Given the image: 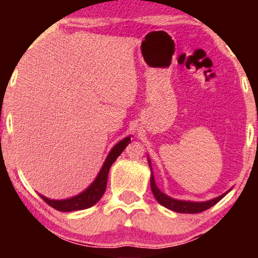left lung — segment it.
<instances>
[{
    "instance_id": "left-lung-1",
    "label": "left lung",
    "mask_w": 258,
    "mask_h": 258,
    "mask_svg": "<svg viewBox=\"0 0 258 258\" xmlns=\"http://www.w3.org/2000/svg\"><path fill=\"white\" fill-rule=\"evenodd\" d=\"M149 165H150V161H149ZM150 185H151V190H153L155 199H156L162 206L168 208V209H170L172 211H176V213H182V214L202 213V211L209 209V208L215 206L217 202H220V201L225 196V194H227L225 192L223 195L216 197V199L207 201V202H188V201L174 200L171 199V197L164 195V194L157 188L153 174H151V178H150Z\"/></svg>"
}]
</instances>
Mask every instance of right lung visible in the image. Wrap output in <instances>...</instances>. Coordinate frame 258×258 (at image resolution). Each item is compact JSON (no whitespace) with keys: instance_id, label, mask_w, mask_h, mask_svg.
<instances>
[{"instance_id":"obj_1","label":"right lung","mask_w":258,"mask_h":258,"mask_svg":"<svg viewBox=\"0 0 258 258\" xmlns=\"http://www.w3.org/2000/svg\"><path fill=\"white\" fill-rule=\"evenodd\" d=\"M130 143V137H125L124 140H122L121 142L116 144L112 148L110 153H109L108 157L105 158V162L102 167L100 174L96 177V179L93 182L89 188L84 190L83 192H81L80 195L68 200H62V201H55V200H49L47 197L41 196V199L44 201L45 203L54 208V209L58 211H75V210H82L87 209V208L93 207L94 204H96L105 191L107 188V181H108V172L110 169L111 164L114 163L116 158L122 154V151L125 149V147Z\"/></svg>"}]
</instances>
